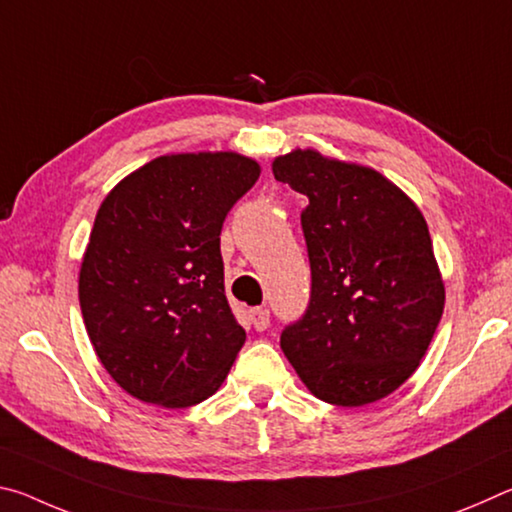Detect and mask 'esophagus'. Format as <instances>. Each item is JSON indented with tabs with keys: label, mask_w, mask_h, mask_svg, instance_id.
Masks as SVG:
<instances>
[{
	"label": "esophagus",
	"mask_w": 512,
	"mask_h": 512,
	"mask_svg": "<svg viewBox=\"0 0 512 512\" xmlns=\"http://www.w3.org/2000/svg\"><path fill=\"white\" fill-rule=\"evenodd\" d=\"M248 320H250V325L257 329V332H264V329L271 325V311L264 307H255L248 311Z\"/></svg>",
	"instance_id": "esophagus-1"
}]
</instances>
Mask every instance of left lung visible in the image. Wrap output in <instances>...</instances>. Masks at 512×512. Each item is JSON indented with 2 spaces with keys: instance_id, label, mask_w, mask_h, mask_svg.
Instances as JSON below:
<instances>
[{
  "instance_id": "1",
  "label": "left lung",
  "mask_w": 512,
  "mask_h": 512,
  "mask_svg": "<svg viewBox=\"0 0 512 512\" xmlns=\"http://www.w3.org/2000/svg\"><path fill=\"white\" fill-rule=\"evenodd\" d=\"M273 176L305 194L307 311L280 345L318 400L363 406L391 395L427 352L445 307L427 221L375 169L296 149Z\"/></svg>"
}]
</instances>
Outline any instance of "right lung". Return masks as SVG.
Returning <instances> with one entry per match:
<instances>
[{"mask_svg": "<svg viewBox=\"0 0 512 512\" xmlns=\"http://www.w3.org/2000/svg\"><path fill=\"white\" fill-rule=\"evenodd\" d=\"M246 155H162L103 203L79 300L108 375L137 400L187 409L219 391L246 341L225 298L221 228L257 183Z\"/></svg>", "mask_w": 512, "mask_h": 512, "instance_id": "obj_1", "label": "right lung"}]
</instances>
